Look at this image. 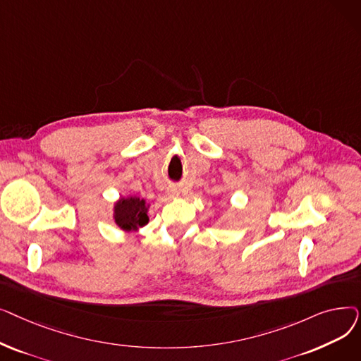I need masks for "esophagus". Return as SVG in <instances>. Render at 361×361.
I'll return each mask as SVG.
<instances>
[{
  "instance_id": "1",
  "label": "esophagus",
  "mask_w": 361,
  "mask_h": 361,
  "mask_svg": "<svg viewBox=\"0 0 361 361\" xmlns=\"http://www.w3.org/2000/svg\"><path fill=\"white\" fill-rule=\"evenodd\" d=\"M168 196H169L171 199H177V197H180V196H181L180 187H177V185H171V187L168 188Z\"/></svg>"
}]
</instances>
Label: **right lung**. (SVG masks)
Instances as JSON below:
<instances>
[{
    "label": "right lung",
    "mask_w": 361,
    "mask_h": 361,
    "mask_svg": "<svg viewBox=\"0 0 361 361\" xmlns=\"http://www.w3.org/2000/svg\"><path fill=\"white\" fill-rule=\"evenodd\" d=\"M149 207L145 199L139 196H120L112 204V219L124 233H136L149 224Z\"/></svg>",
    "instance_id": "obj_1"
}]
</instances>
